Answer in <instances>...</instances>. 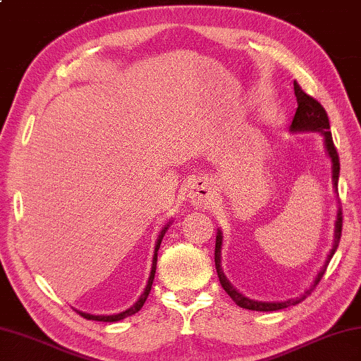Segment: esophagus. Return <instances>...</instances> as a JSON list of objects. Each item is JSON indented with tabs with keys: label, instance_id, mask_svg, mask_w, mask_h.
I'll return each instance as SVG.
<instances>
[{
	"label": "esophagus",
	"instance_id": "esophagus-1",
	"mask_svg": "<svg viewBox=\"0 0 361 361\" xmlns=\"http://www.w3.org/2000/svg\"><path fill=\"white\" fill-rule=\"evenodd\" d=\"M188 197L195 207H207L213 203L216 197V191L213 183L207 178L195 180L191 186H189Z\"/></svg>",
	"mask_w": 361,
	"mask_h": 361
}]
</instances>
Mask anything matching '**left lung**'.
Instances as JSON below:
<instances>
[{
	"instance_id": "left-lung-1",
	"label": "left lung",
	"mask_w": 361,
	"mask_h": 361,
	"mask_svg": "<svg viewBox=\"0 0 361 361\" xmlns=\"http://www.w3.org/2000/svg\"><path fill=\"white\" fill-rule=\"evenodd\" d=\"M293 91L295 96H297V112H295L293 121L290 124L289 130L292 134H298V133H319L324 139V147L325 152L329 154V158L331 161V180H333V189L335 192H338V180H339V158H338V152L335 148V143H333V137L330 133V121L329 116H326L325 109L320 106V104L311 97L310 94H306L303 90L300 88V85L297 82H293ZM339 202V200H338ZM341 231H343V212H341V205L338 207V213H336V221H335V243H333V247L330 249L329 255H326L325 264L320 268L317 276L314 278L312 284L307 287V289L300 295V297L289 298L284 301H259V300H252L245 297L243 293L238 292L235 287L231 284V281L226 278L224 271H222V241H224V235H222L221 228H218V233H216V247H214V265H216V271H218L219 276V283L224 287V290L231 295V298L237 303L240 307H245V310H251V311H279L284 310V307L295 306L303 301L306 297H310L311 292L314 290V287L319 284V281L322 279L325 274L326 265L330 264V260L333 257V254L336 252L339 240H341Z\"/></svg>"
}]
</instances>
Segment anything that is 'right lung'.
<instances>
[{
    "label": "right lung",
    "instance_id": "1",
    "mask_svg": "<svg viewBox=\"0 0 361 361\" xmlns=\"http://www.w3.org/2000/svg\"><path fill=\"white\" fill-rule=\"evenodd\" d=\"M170 224H172V221L167 222L166 227H162L159 237H158V240H156L154 254H153V260H152L153 264H152V271H149V276H148V283H147V286H145V289H143V293L140 295L139 300H137L133 306L128 307L126 311L118 312V314H110V316H104V314H97V316H94V314H90V312H83V311H78V310H75V311H77L78 314H80L82 317L88 319V320H97V322H118V320H123V319H126V317H129V316H133V314H135V312H139V311L142 310L143 303H145L147 298H148L149 290H152L153 279H154V273H156V264H158V251H159V246H161V241H162V238H164V235H166V232H167V228L170 227Z\"/></svg>",
    "mask_w": 361,
    "mask_h": 361
}]
</instances>
